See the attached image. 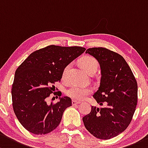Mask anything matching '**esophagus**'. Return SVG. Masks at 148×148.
Listing matches in <instances>:
<instances>
[{"label":"esophagus","instance_id":"obj_1","mask_svg":"<svg viewBox=\"0 0 148 148\" xmlns=\"http://www.w3.org/2000/svg\"><path fill=\"white\" fill-rule=\"evenodd\" d=\"M79 103V101H77L76 100H72V105L73 106H76V105H78Z\"/></svg>","mask_w":148,"mask_h":148}]
</instances>
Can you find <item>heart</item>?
<instances>
[{
	"label": "heart",
	"mask_w": 148,
	"mask_h": 148,
	"mask_svg": "<svg viewBox=\"0 0 148 148\" xmlns=\"http://www.w3.org/2000/svg\"><path fill=\"white\" fill-rule=\"evenodd\" d=\"M81 65L83 66L88 73L89 74H94L95 71L97 70L98 64L97 60L91 56L86 55L81 57L79 60ZM70 68H71V64H67L66 66L64 67L63 71H62V77L63 79H66L67 77V73L69 71ZM93 89L90 86H79V85L74 84L70 86L66 91V94L68 96L72 98L73 99L77 101H82L86 99V96L91 94Z\"/></svg>",
	"instance_id": "obj_1"
}]
</instances>
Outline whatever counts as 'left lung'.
I'll return each instance as SVG.
<instances>
[{"label":"left lung","mask_w":148,"mask_h":148,"mask_svg":"<svg viewBox=\"0 0 148 148\" xmlns=\"http://www.w3.org/2000/svg\"><path fill=\"white\" fill-rule=\"evenodd\" d=\"M86 53L100 64V86L94 97L102 107L91 106L82 119L96 138L111 139L123 132L133 119L138 102L137 81L121 54L104 47L88 48Z\"/></svg>","instance_id":"1"}]
</instances>
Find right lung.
Segmentation results:
<instances>
[{
    "label": "right lung",
    "mask_w": 148,
    "mask_h": 148,
    "mask_svg": "<svg viewBox=\"0 0 148 148\" xmlns=\"http://www.w3.org/2000/svg\"><path fill=\"white\" fill-rule=\"evenodd\" d=\"M85 50L82 47L49 45L31 53L18 66L12 85V108L26 130L43 135L58 126L71 99L64 96L55 103L47 100L55 89L54 84L61 80L64 67Z\"/></svg>",
    "instance_id": "1"
}]
</instances>
